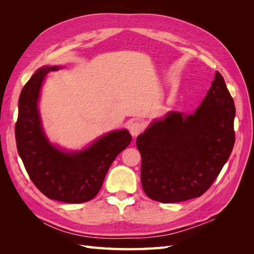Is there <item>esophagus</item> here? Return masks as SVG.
Returning a JSON list of instances; mask_svg holds the SVG:
<instances>
[{"mask_svg": "<svg viewBox=\"0 0 254 254\" xmlns=\"http://www.w3.org/2000/svg\"><path fill=\"white\" fill-rule=\"evenodd\" d=\"M143 129H144V125L140 121H134L129 124V131L132 136L139 135L143 131Z\"/></svg>", "mask_w": 254, "mask_h": 254, "instance_id": "1", "label": "esophagus"}]
</instances>
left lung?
<instances>
[{
    "instance_id": "obj_1",
    "label": "left lung",
    "mask_w": 254,
    "mask_h": 254,
    "mask_svg": "<svg viewBox=\"0 0 254 254\" xmlns=\"http://www.w3.org/2000/svg\"><path fill=\"white\" fill-rule=\"evenodd\" d=\"M234 101L219 72L194 113L170 111L137 136L142 187L152 200L200 197L217 178L235 142Z\"/></svg>"
}]
</instances>
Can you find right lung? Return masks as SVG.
Instances as JSON below:
<instances>
[{
	"instance_id": "1",
	"label": "right lung",
	"mask_w": 254,
	"mask_h": 254,
	"mask_svg": "<svg viewBox=\"0 0 254 254\" xmlns=\"http://www.w3.org/2000/svg\"><path fill=\"white\" fill-rule=\"evenodd\" d=\"M60 65L42 66L23 87L19 97L16 141L19 156L30 180L53 200L82 203L101 190L107 172L121 151L131 142L127 129L114 130L81 150H65L48 139L39 113L45 76Z\"/></svg>"
}]
</instances>
